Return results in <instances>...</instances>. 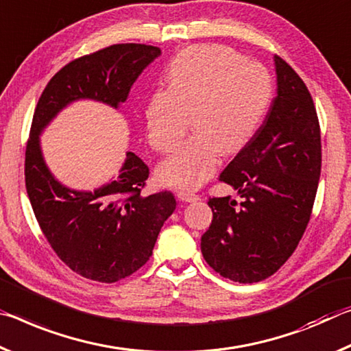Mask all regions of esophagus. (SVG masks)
<instances>
[{
    "label": "esophagus",
    "mask_w": 351,
    "mask_h": 351,
    "mask_svg": "<svg viewBox=\"0 0 351 351\" xmlns=\"http://www.w3.org/2000/svg\"><path fill=\"white\" fill-rule=\"evenodd\" d=\"M177 197H179L182 202H197L200 199L197 194L189 191H177Z\"/></svg>",
    "instance_id": "obj_1"
}]
</instances>
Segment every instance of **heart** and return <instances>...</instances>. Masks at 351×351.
<instances>
[{
	"instance_id": "heart-1",
	"label": "heart",
	"mask_w": 351,
	"mask_h": 351,
	"mask_svg": "<svg viewBox=\"0 0 351 351\" xmlns=\"http://www.w3.org/2000/svg\"><path fill=\"white\" fill-rule=\"evenodd\" d=\"M168 88L154 91L146 106L147 140L169 152L185 135L189 114L196 135L158 168L165 185L196 189L215 176L223 151L243 149L272 99L271 74L221 45L183 49L166 71Z\"/></svg>"
}]
</instances>
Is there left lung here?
<instances>
[{"instance_id":"obj_1","label":"left lung","mask_w":351,"mask_h":351,"mask_svg":"<svg viewBox=\"0 0 351 351\" xmlns=\"http://www.w3.org/2000/svg\"><path fill=\"white\" fill-rule=\"evenodd\" d=\"M277 96L261 128L222 171L221 182L243 202L213 197L202 234L205 261L238 283L271 277L295 250L317 193L322 146L317 113L306 85L274 56Z\"/></svg>"}]
</instances>
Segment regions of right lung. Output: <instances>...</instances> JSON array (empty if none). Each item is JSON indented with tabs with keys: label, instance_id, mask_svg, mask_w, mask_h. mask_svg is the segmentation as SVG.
Here are the masks:
<instances>
[{
	"label": "right lung",
	"instance_id": "obj_1",
	"mask_svg": "<svg viewBox=\"0 0 351 351\" xmlns=\"http://www.w3.org/2000/svg\"><path fill=\"white\" fill-rule=\"evenodd\" d=\"M160 54L157 46L123 43L73 60L49 80L34 113L25 162L27 196L57 256L88 280L114 283L145 266L176 197L171 191L143 196L149 169L134 152H125L117 177L93 191L63 185L45 162L40 135L73 102L96 101L118 110Z\"/></svg>",
	"mask_w": 351,
	"mask_h": 351
}]
</instances>
